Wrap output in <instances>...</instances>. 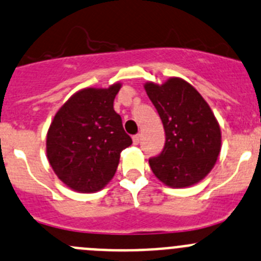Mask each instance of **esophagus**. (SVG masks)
<instances>
[{"label": "esophagus", "mask_w": 261, "mask_h": 261, "mask_svg": "<svg viewBox=\"0 0 261 261\" xmlns=\"http://www.w3.org/2000/svg\"><path fill=\"white\" fill-rule=\"evenodd\" d=\"M140 141H141V135L133 136V143H135V145H138V143H140Z\"/></svg>", "instance_id": "obj_1"}]
</instances>
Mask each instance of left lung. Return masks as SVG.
I'll use <instances>...</instances> for the list:
<instances>
[{
    "label": "left lung",
    "mask_w": 261,
    "mask_h": 261,
    "mask_svg": "<svg viewBox=\"0 0 261 261\" xmlns=\"http://www.w3.org/2000/svg\"><path fill=\"white\" fill-rule=\"evenodd\" d=\"M165 130V145L148 159L153 174L173 188L188 187L209 174L220 152L222 135L212 109L190 83L170 78L145 84Z\"/></svg>",
    "instance_id": "1"
}]
</instances>
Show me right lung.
<instances>
[{
  "label": "right lung",
  "mask_w": 261,
  "mask_h": 261,
  "mask_svg": "<svg viewBox=\"0 0 261 261\" xmlns=\"http://www.w3.org/2000/svg\"><path fill=\"white\" fill-rule=\"evenodd\" d=\"M120 83L86 88L55 115L47 133V158L59 178L79 192L100 191L114 177L120 152L132 145L114 110Z\"/></svg>",
  "instance_id": "1"
}]
</instances>
